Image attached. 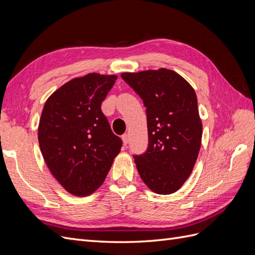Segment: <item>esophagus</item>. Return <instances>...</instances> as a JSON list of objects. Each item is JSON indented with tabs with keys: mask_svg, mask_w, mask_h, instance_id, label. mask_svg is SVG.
Here are the masks:
<instances>
[{
	"mask_svg": "<svg viewBox=\"0 0 255 255\" xmlns=\"http://www.w3.org/2000/svg\"><path fill=\"white\" fill-rule=\"evenodd\" d=\"M128 139H129V135H128V134L122 135V141H123V143H125V144H128Z\"/></svg>",
	"mask_w": 255,
	"mask_h": 255,
	"instance_id": "1",
	"label": "esophagus"
}]
</instances>
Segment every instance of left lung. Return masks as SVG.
<instances>
[{
	"mask_svg": "<svg viewBox=\"0 0 255 255\" xmlns=\"http://www.w3.org/2000/svg\"><path fill=\"white\" fill-rule=\"evenodd\" d=\"M121 78L142 99L148 119V150L136 155L141 180L158 195L179 190L201 148L202 121L191 85L166 68L125 72Z\"/></svg>",
	"mask_w": 255,
	"mask_h": 255,
	"instance_id": "left-lung-1",
	"label": "left lung"
}]
</instances>
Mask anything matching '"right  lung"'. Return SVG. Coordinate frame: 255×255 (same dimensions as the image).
<instances>
[{
	"label": "right lung",
	"mask_w": 255,
	"mask_h": 255,
	"mask_svg": "<svg viewBox=\"0 0 255 255\" xmlns=\"http://www.w3.org/2000/svg\"><path fill=\"white\" fill-rule=\"evenodd\" d=\"M117 75L88 73L67 82L48 98L38 126L45 164L57 182L76 197L103 184L122 141L101 111Z\"/></svg>",
	"instance_id": "1"
}]
</instances>
